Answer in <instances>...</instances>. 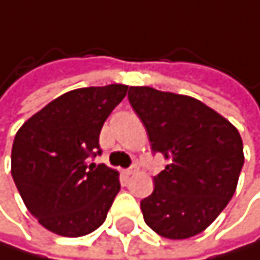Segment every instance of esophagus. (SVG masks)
I'll return each instance as SVG.
<instances>
[{
  "mask_svg": "<svg viewBox=\"0 0 260 260\" xmlns=\"http://www.w3.org/2000/svg\"><path fill=\"white\" fill-rule=\"evenodd\" d=\"M136 171H138V167H136V166H132V167L125 169V171H124V174H125L127 177H130V175H133V174H135Z\"/></svg>",
  "mask_w": 260,
  "mask_h": 260,
  "instance_id": "1",
  "label": "esophagus"
}]
</instances>
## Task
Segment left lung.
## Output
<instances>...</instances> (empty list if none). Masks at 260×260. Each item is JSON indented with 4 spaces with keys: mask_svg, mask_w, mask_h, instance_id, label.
I'll return each instance as SVG.
<instances>
[{
    "mask_svg": "<svg viewBox=\"0 0 260 260\" xmlns=\"http://www.w3.org/2000/svg\"><path fill=\"white\" fill-rule=\"evenodd\" d=\"M128 102L144 124L153 153L169 164L141 200L144 222L167 239L206 230L233 199L243 166L237 128L203 102L150 86H130Z\"/></svg>",
    "mask_w": 260,
    "mask_h": 260,
    "instance_id": "obj_1",
    "label": "left lung"
}]
</instances>
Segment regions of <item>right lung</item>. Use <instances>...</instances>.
I'll list each match as a JSON object with an SVG mask.
<instances>
[{"mask_svg":"<svg viewBox=\"0 0 260 260\" xmlns=\"http://www.w3.org/2000/svg\"><path fill=\"white\" fill-rule=\"evenodd\" d=\"M127 85L73 89L35 113L17 132L12 177L29 212L46 230L80 237L98 230L119 192V174L91 158Z\"/></svg>","mask_w":260,"mask_h":260,"instance_id":"right-lung-1","label":"right lung"}]
</instances>
